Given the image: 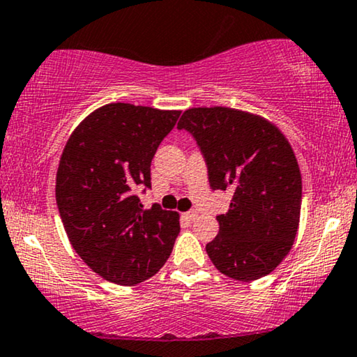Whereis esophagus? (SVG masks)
<instances>
[{"instance_id": "34e87169", "label": "esophagus", "mask_w": 357, "mask_h": 357, "mask_svg": "<svg viewBox=\"0 0 357 357\" xmlns=\"http://www.w3.org/2000/svg\"><path fill=\"white\" fill-rule=\"evenodd\" d=\"M183 218L188 220V222H194V220L197 218V212H194V210H190V212L183 213Z\"/></svg>"}]
</instances>
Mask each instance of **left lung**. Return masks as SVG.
Wrapping results in <instances>:
<instances>
[{
	"instance_id": "left-lung-1",
	"label": "left lung",
	"mask_w": 357,
	"mask_h": 357,
	"mask_svg": "<svg viewBox=\"0 0 357 357\" xmlns=\"http://www.w3.org/2000/svg\"><path fill=\"white\" fill-rule=\"evenodd\" d=\"M178 129L197 142L210 188L233 190L217 238L205 245L210 260L239 281L273 272L293 248L303 199L288 140L265 118L227 107L185 109Z\"/></svg>"
}]
</instances>
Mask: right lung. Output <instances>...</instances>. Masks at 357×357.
Listing matches in <instances>:
<instances>
[{
  "label": "right lung",
  "mask_w": 357,
  "mask_h": 357,
  "mask_svg": "<svg viewBox=\"0 0 357 357\" xmlns=\"http://www.w3.org/2000/svg\"><path fill=\"white\" fill-rule=\"evenodd\" d=\"M181 112L109 103L74 129L56 173V204L69 243L100 277L132 286L172 254L179 215L144 210L135 188H150V163Z\"/></svg>",
  "instance_id": "obj_1"
}]
</instances>
